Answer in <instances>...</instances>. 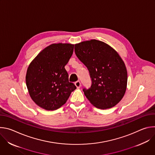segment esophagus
<instances>
[{"mask_svg":"<svg viewBox=\"0 0 155 155\" xmlns=\"http://www.w3.org/2000/svg\"><path fill=\"white\" fill-rule=\"evenodd\" d=\"M75 86H77V88H80V86H81V83L80 81H77L75 83Z\"/></svg>","mask_w":155,"mask_h":155,"instance_id":"esophagus-1","label":"esophagus"}]
</instances>
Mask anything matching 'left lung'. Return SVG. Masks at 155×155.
I'll return each instance as SVG.
<instances>
[{
	"label": "left lung",
	"instance_id": "1",
	"mask_svg": "<svg viewBox=\"0 0 155 155\" xmlns=\"http://www.w3.org/2000/svg\"><path fill=\"white\" fill-rule=\"evenodd\" d=\"M75 52L91 78V87L83 89L86 98L101 109L116 105L124 95L127 81L125 64L118 53L97 40L76 44Z\"/></svg>",
	"mask_w": 155,
	"mask_h": 155
}]
</instances>
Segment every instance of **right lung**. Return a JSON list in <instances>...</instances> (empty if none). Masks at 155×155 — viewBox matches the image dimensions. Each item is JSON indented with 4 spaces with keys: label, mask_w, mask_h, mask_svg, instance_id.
<instances>
[{
    "label": "right lung",
    "mask_w": 155,
    "mask_h": 155,
    "mask_svg": "<svg viewBox=\"0 0 155 155\" xmlns=\"http://www.w3.org/2000/svg\"><path fill=\"white\" fill-rule=\"evenodd\" d=\"M74 45L57 43L43 49L29 65L26 82L34 102L47 110L64 105L77 87L69 81L65 69L74 52Z\"/></svg>",
    "instance_id": "right-lung-1"
}]
</instances>
